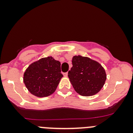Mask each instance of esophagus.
<instances>
[{
  "mask_svg": "<svg viewBox=\"0 0 133 133\" xmlns=\"http://www.w3.org/2000/svg\"><path fill=\"white\" fill-rule=\"evenodd\" d=\"M68 72H66V73H64V76H65V77H66V76H68Z\"/></svg>",
  "mask_w": 133,
  "mask_h": 133,
  "instance_id": "34e87169",
  "label": "esophagus"
}]
</instances>
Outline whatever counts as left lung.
<instances>
[{
	"mask_svg": "<svg viewBox=\"0 0 133 133\" xmlns=\"http://www.w3.org/2000/svg\"><path fill=\"white\" fill-rule=\"evenodd\" d=\"M68 77L75 90L82 96H92L102 88L106 80L104 68L88 57L75 56Z\"/></svg>",
	"mask_w": 133,
	"mask_h": 133,
	"instance_id": "left-lung-1",
	"label": "left lung"
}]
</instances>
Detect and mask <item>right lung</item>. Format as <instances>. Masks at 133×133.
Instances as JSON below:
<instances>
[{
	"label": "right lung",
	"mask_w": 133,
	"mask_h": 133,
	"mask_svg": "<svg viewBox=\"0 0 133 133\" xmlns=\"http://www.w3.org/2000/svg\"><path fill=\"white\" fill-rule=\"evenodd\" d=\"M62 77L60 62L48 57L28 67L24 75V82L32 95L45 97L55 91Z\"/></svg>",
	"instance_id": "obj_1"
}]
</instances>
